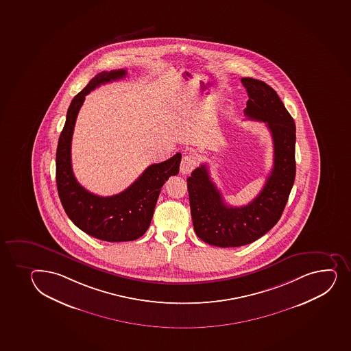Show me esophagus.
Listing matches in <instances>:
<instances>
[{
	"mask_svg": "<svg viewBox=\"0 0 351 351\" xmlns=\"http://www.w3.org/2000/svg\"><path fill=\"white\" fill-rule=\"evenodd\" d=\"M197 166H198L197 156H193V154H188V156H183L181 161V173L183 175H188Z\"/></svg>",
	"mask_w": 351,
	"mask_h": 351,
	"instance_id": "1",
	"label": "esophagus"
}]
</instances>
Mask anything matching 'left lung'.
I'll return each instance as SVG.
<instances>
[{
  "label": "left lung",
  "instance_id": "1",
  "mask_svg": "<svg viewBox=\"0 0 351 351\" xmlns=\"http://www.w3.org/2000/svg\"><path fill=\"white\" fill-rule=\"evenodd\" d=\"M249 100L244 114L264 122L274 145V163L261 193L245 206H229L210 180L206 165L188 178L192 222L199 239L210 245L237 247L257 241L280 220L296 175L293 119L269 85L242 78Z\"/></svg>",
  "mask_w": 351,
  "mask_h": 351
}]
</instances>
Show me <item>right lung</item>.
<instances>
[{
	"mask_svg": "<svg viewBox=\"0 0 351 351\" xmlns=\"http://www.w3.org/2000/svg\"><path fill=\"white\" fill-rule=\"evenodd\" d=\"M125 76V69L102 71L77 94L66 112L56 151V185L65 213L80 230L106 242H128L144 235L161 188L170 176L178 175L182 159L181 153H176L169 160L151 165L129 188L110 197L94 195L77 182L71 165V141L85 95Z\"/></svg>",
	"mask_w": 351,
	"mask_h": 351,
	"instance_id": "1",
	"label": "right lung"
}]
</instances>
